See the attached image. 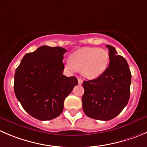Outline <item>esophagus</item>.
<instances>
[{
    "label": "esophagus",
    "instance_id": "1",
    "mask_svg": "<svg viewBox=\"0 0 147 147\" xmlns=\"http://www.w3.org/2000/svg\"><path fill=\"white\" fill-rule=\"evenodd\" d=\"M82 82H83L82 79L81 78H78V83H79V84H82Z\"/></svg>",
    "mask_w": 147,
    "mask_h": 147
}]
</instances>
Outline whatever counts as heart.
I'll return each mask as SVG.
<instances>
[{
	"mask_svg": "<svg viewBox=\"0 0 147 147\" xmlns=\"http://www.w3.org/2000/svg\"><path fill=\"white\" fill-rule=\"evenodd\" d=\"M109 53L97 47H84L72 54L67 67L70 70L81 71L82 76L89 79H96L104 72L109 63Z\"/></svg>",
	"mask_w": 147,
	"mask_h": 147,
	"instance_id": "heart-1",
	"label": "heart"
}]
</instances>
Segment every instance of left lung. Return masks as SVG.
<instances>
[{
	"mask_svg": "<svg viewBox=\"0 0 147 147\" xmlns=\"http://www.w3.org/2000/svg\"><path fill=\"white\" fill-rule=\"evenodd\" d=\"M110 63L97 79L84 81L82 107L88 117L109 121L120 114L130 97L131 74L126 60L107 45Z\"/></svg>",
	"mask_w": 147,
	"mask_h": 147,
	"instance_id": "left-lung-1",
	"label": "left lung"
}]
</instances>
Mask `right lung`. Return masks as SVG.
I'll use <instances>...</instances> for the list:
<instances>
[{
    "label": "right lung",
    "instance_id": "right-lung-1",
    "mask_svg": "<svg viewBox=\"0 0 147 147\" xmlns=\"http://www.w3.org/2000/svg\"><path fill=\"white\" fill-rule=\"evenodd\" d=\"M65 53L66 50L61 47L41 46L26 53L16 69V98L36 119L49 121L60 115L65 97L77 85L75 76L63 75Z\"/></svg>",
    "mask_w": 147,
    "mask_h": 147
}]
</instances>
